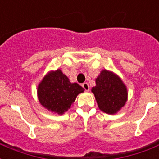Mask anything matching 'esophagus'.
Returning a JSON list of instances; mask_svg holds the SVG:
<instances>
[{"instance_id":"obj_1","label":"esophagus","mask_w":159,"mask_h":159,"mask_svg":"<svg viewBox=\"0 0 159 159\" xmlns=\"http://www.w3.org/2000/svg\"><path fill=\"white\" fill-rule=\"evenodd\" d=\"M82 87L84 88L85 91H89V85L88 83H86V82H85V83H84V84H82Z\"/></svg>"}]
</instances>
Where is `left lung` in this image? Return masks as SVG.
I'll return each instance as SVG.
<instances>
[{"label":"left lung","instance_id":"1","mask_svg":"<svg viewBox=\"0 0 159 159\" xmlns=\"http://www.w3.org/2000/svg\"><path fill=\"white\" fill-rule=\"evenodd\" d=\"M91 92L95 95L98 107L110 115L116 114L127 101L128 92L122 80L112 71L101 70L95 79V86Z\"/></svg>","mask_w":159,"mask_h":159}]
</instances>
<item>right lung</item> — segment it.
I'll return each mask as SVG.
<instances>
[{"label":"right lung","mask_w":159,"mask_h":159,"mask_svg":"<svg viewBox=\"0 0 159 159\" xmlns=\"http://www.w3.org/2000/svg\"><path fill=\"white\" fill-rule=\"evenodd\" d=\"M84 89L71 83L61 70L47 73L38 85V98L42 107L48 111L62 115L72 107L77 95Z\"/></svg>","instance_id":"add662e5"}]
</instances>
